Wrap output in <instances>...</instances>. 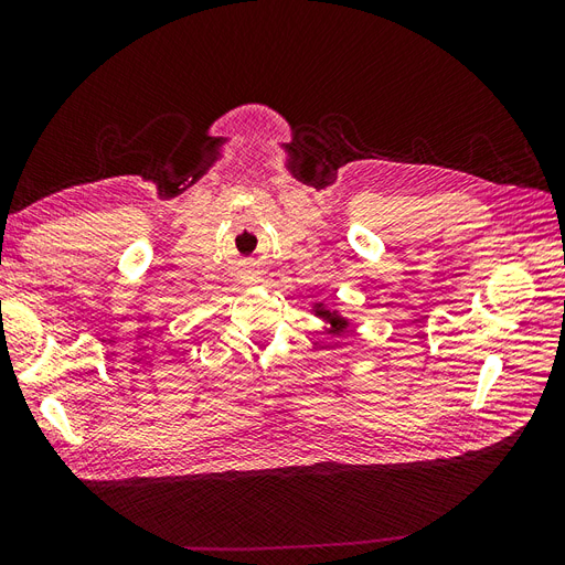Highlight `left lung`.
Listing matches in <instances>:
<instances>
[{
	"label": "left lung",
	"instance_id": "1",
	"mask_svg": "<svg viewBox=\"0 0 565 565\" xmlns=\"http://www.w3.org/2000/svg\"><path fill=\"white\" fill-rule=\"evenodd\" d=\"M311 313L322 320L324 334H330L332 339L349 337L351 330H353V322L344 313H341L339 309H330V306L324 303V301H313ZM332 344H334V341H332Z\"/></svg>",
	"mask_w": 565,
	"mask_h": 565
}]
</instances>
